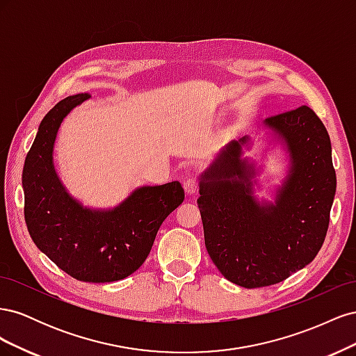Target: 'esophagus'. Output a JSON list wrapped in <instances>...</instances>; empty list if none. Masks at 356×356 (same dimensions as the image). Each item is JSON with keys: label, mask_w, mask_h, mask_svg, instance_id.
Here are the masks:
<instances>
[{"label": "esophagus", "mask_w": 356, "mask_h": 356, "mask_svg": "<svg viewBox=\"0 0 356 356\" xmlns=\"http://www.w3.org/2000/svg\"><path fill=\"white\" fill-rule=\"evenodd\" d=\"M184 190L188 193V195H195V193L199 190V179L196 177H188L184 181Z\"/></svg>", "instance_id": "34e87169"}]
</instances>
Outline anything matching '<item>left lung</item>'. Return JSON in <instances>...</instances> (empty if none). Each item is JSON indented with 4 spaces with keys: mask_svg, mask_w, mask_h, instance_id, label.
<instances>
[{
    "mask_svg": "<svg viewBox=\"0 0 356 356\" xmlns=\"http://www.w3.org/2000/svg\"><path fill=\"white\" fill-rule=\"evenodd\" d=\"M264 124L291 157L275 204L252 196L254 166L242 159L248 136L232 141L204 172L197 199L211 260L245 288L282 282L314 260L325 241L337 184L330 136L314 110L301 105Z\"/></svg>",
    "mask_w": 356,
    "mask_h": 356,
    "instance_id": "1",
    "label": "left lung"
}]
</instances>
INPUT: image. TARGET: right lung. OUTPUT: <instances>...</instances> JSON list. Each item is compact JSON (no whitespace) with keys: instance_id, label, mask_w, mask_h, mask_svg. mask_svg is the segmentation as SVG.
<instances>
[{"instance_id":"add662e5","label":"right lung","mask_w":356,"mask_h":356,"mask_svg":"<svg viewBox=\"0 0 356 356\" xmlns=\"http://www.w3.org/2000/svg\"><path fill=\"white\" fill-rule=\"evenodd\" d=\"M79 93L42 118L26 154L22 184L25 221L38 250L83 282H114L143 266L168 215L184 200L178 181L136 188L111 211H92L70 197L53 166V145L65 115L89 99Z\"/></svg>"}]
</instances>
